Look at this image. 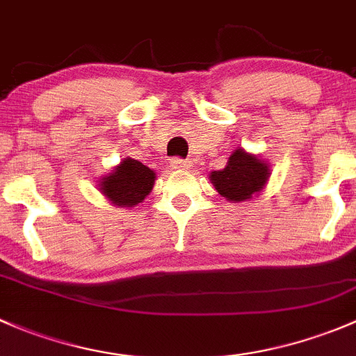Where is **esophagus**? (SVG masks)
<instances>
[{"label": "esophagus", "instance_id": "34e87169", "mask_svg": "<svg viewBox=\"0 0 356 356\" xmlns=\"http://www.w3.org/2000/svg\"><path fill=\"white\" fill-rule=\"evenodd\" d=\"M171 166H173L175 170L183 171V170H188V168L192 166V163L186 159H178V157H175V159H171Z\"/></svg>", "mask_w": 356, "mask_h": 356}]
</instances>
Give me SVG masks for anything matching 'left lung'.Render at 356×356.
I'll return each mask as SVG.
<instances>
[{
  "mask_svg": "<svg viewBox=\"0 0 356 356\" xmlns=\"http://www.w3.org/2000/svg\"><path fill=\"white\" fill-rule=\"evenodd\" d=\"M269 164L260 157L236 149L229 156L225 170L209 175L214 188L229 202H245L257 195L269 179Z\"/></svg>",
  "mask_w": 356,
  "mask_h": 356,
  "instance_id": "1",
  "label": "left lung"
}]
</instances>
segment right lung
I'll list each match as a JSON object with an SVG mask.
<instances>
[{
	"label": "right lung",
	"instance_id": "add662e5",
	"mask_svg": "<svg viewBox=\"0 0 356 356\" xmlns=\"http://www.w3.org/2000/svg\"><path fill=\"white\" fill-rule=\"evenodd\" d=\"M156 173L140 161L124 157L122 163L99 181V190L122 207H135L151 193Z\"/></svg>",
	"mask_w": 356,
	"mask_h": 356
}]
</instances>
